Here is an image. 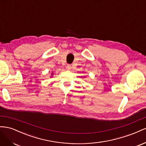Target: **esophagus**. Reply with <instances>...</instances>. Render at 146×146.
Listing matches in <instances>:
<instances>
[{"label":"esophagus","instance_id":"1","mask_svg":"<svg viewBox=\"0 0 146 146\" xmlns=\"http://www.w3.org/2000/svg\"><path fill=\"white\" fill-rule=\"evenodd\" d=\"M66 68L68 70H70L71 68H72V66H71V65H66Z\"/></svg>","mask_w":146,"mask_h":146}]
</instances>
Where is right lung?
<instances>
[{
    "label": "right lung",
    "instance_id": "add662e5",
    "mask_svg": "<svg viewBox=\"0 0 146 146\" xmlns=\"http://www.w3.org/2000/svg\"><path fill=\"white\" fill-rule=\"evenodd\" d=\"M53 74H54V73H51V77L52 76V75H53Z\"/></svg>",
    "mask_w": 146,
    "mask_h": 146
}]
</instances>
